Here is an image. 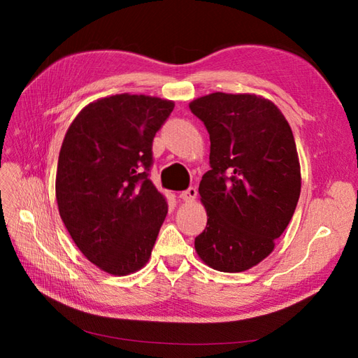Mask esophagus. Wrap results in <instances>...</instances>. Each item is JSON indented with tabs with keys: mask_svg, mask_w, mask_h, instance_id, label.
Masks as SVG:
<instances>
[{
	"mask_svg": "<svg viewBox=\"0 0 358 358\" xmlns=\"http://www.w3.org/2000/svg\"><path fill=\"white\" fill-rule=\"evenodd\" d=\"M180 199L187 201V203H192L196 199V189L195 187H189L187 191H183V192L180 194Z\"/></svg>",
	"mask_w": 358,
	"mask_h": 358,
	"instance_id": "obj_1",
	"label": "esophagus"
}]
</instances>
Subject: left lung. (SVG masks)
<instances>
[{
  "instance_id": "left-lung-1",
  "label": "left lung",
  "mask_w": 358,
  "mask_h": 358,
  "mask_svg": "<svg viewBox=\"0 0 358 358\" xmlns=\"http://www.w3.org/2000/svg\"><path fill=\"white\" fill-rule=\"evenodd\" d=\"M189 108L209 132L212 167L199 187L208 224L195 250L212 269L248 271L272 252L299 201L292 129L275 104L255 94L214 92Z\"/></svg>"
}]
</instances>
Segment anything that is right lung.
Returning a JSON list of instances; mask_svg holds the SVG:
<instances>
[{"label": "right lung", "mask_w": 358, "mask_h": 358, "mask_svg": "<svg viewBox=\"0 0 358 358\" xmlns=\"http://www.w3.org/2000/svg\"><path fill=\"white\" fill-rule=\"evenodd\" d=\"M173 106L150 95L98 98L64 135L55 180L59 217L83 255L110 275L146 266L167 215L146 171Z\"/></svg>", "instance_id": "1"}]
</instances>
